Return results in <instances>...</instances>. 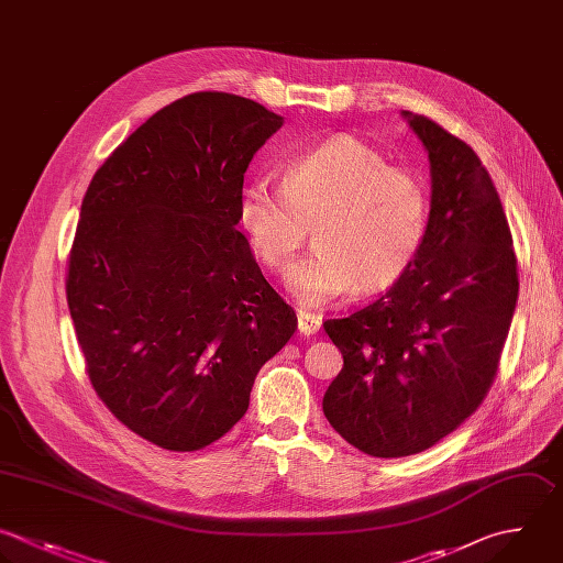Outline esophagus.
I'll list each match as a JSON object with an SVG mask.
<instances>
[{
    "instance_id": "1",
    "label": "esophagus",
    "mask_w": 563,
    "mask_h": 563,
    "mask_svg": "<svg viewBox=\"0 0 563 563\" xmlns=\"http://www.w3.org/2000/svg\"><path fill=\"white\" fill-rule=\"evenodd\" d=\"M297 328L301 334H314L321 328V317L308 310H297Z\"/></svg>"
}]
</instances>
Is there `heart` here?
Here are the masks:
<instances>
[{"mask_svg":"<svg viewBox=\"0 0 563 563\" xmlns=\"http://www.w3.org/2000/svg\"><path fill=\"white\" fill-rule=\"evenodd\" d=\"M429 211L418 174L352 136L290 158L282 187L257 180L238 200V222L271 271H284L314 227L317 246L286 275L288 290L308 306L356 286L376 292L396 284L422 251Z\"/></svg>","mask_w":563,"mask_h":563,"instance_id":"heart-1","label":"heart"}]
</instances>
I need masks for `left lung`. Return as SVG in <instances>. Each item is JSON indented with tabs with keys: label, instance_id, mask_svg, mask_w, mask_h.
<instances>
[{
	"label": "left lung",
	"instance_id": "1",
	"mask_svg": "<svg viewBox=\"0 0 563 563\" xmlns=\"http://www.w3.org/2000/svg\"><path fill=\"white\" fill-rule=\"evenodd\" d=\"M402 117L431 165L422 251L378 299L323 321L343 354L323 413L374 457L420 453L479 407L519 290L506 213L477 154L431 119Z\"/></svg>",
	"mask_w": 563,
	"mask_h": 563
}]
</instances>
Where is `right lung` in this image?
Returning a JSON list of instances; mask_svg holds the SVG:
<instances>
[{
	"label": "right lung",
	"instance_id": "obj_1",
	"mask_svg": "<svg viewBox=\"0 0 563 563\" xmlns=\"http://www.w3.org/2000/svg\"><path fill=\"white\" fill-rule=\"evenodd\" d=\"M282 125L244 97H183L121 143L84 196L66 297L86 372L106 407L163 449L220 440L297 330L235 229L249 163Z\"/></svg>",
	"mask_w": 563,
	"mask_h": 563
}]
</instances>
